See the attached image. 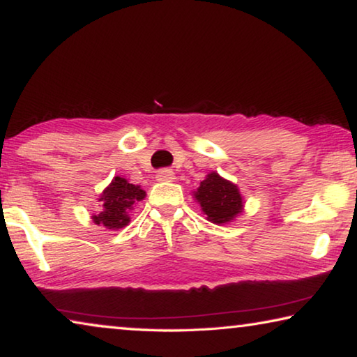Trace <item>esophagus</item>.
I'll return each instance as SVG.
<instances>
[{"instance_id":"34e87169","label":"esophagus","mask_w":357,"mask_h":357,"mask_svg":"<svg viewBox=\"0 0 357 357\" xmlns=\"http://www.w3.org/2000/svg\"><path fill=\"white\" fill-rule=\"evenodd\" d=\"M155 178H157V181H160V183H172V181L174 179V173H173V170H170V168H164V170L157 172Z\"/></svg>"}]
</instances>
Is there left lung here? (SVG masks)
<instances>
[{"mask_svg": "<svg viewBox=\"0 0 357 357\" xmlns=\"http://www.w3.org/2000/svg\"><path fill=\"white\" fill-rule=\"evenodd\" d=\"M192 193L206 220L215 225H227L244 211V198L239 187L215 172L206 174L200 187Z\"/></svg>", "mask_w": 357, "mask_h": 357, "instance_id": "left-lung-1", "label": "left lung"}]
</instances>
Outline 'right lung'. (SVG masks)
<instances>
[{
    "instance_id": "1",
    "label": "right lung",
    "mask_w": 357,
    "mask_h": 357,
    "mask_svg": "<svg viewBox=\"0 0 357 357\" xmlns=\"http://www.w3.org/2000/svg\"><path fill=\"white\" fill-rule=\"evenodd\" d=\"M146 192L140 185L130 184L126 178L114 176L104 192L99 203L102 211L93 215V222L108 229H119L129 225L130 213L138 202L144 200Z\"/></svg>"
}]
</instances>
